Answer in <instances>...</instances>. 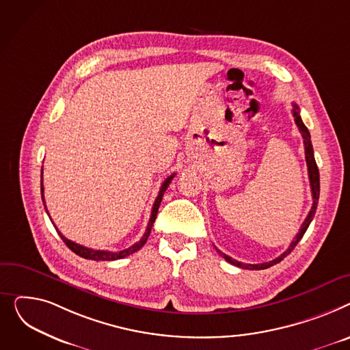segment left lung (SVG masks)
Masks as SVG:
<instances>
[{
    "instance_id": "8db88e82",
    "label": "left lung",
    "mask_w": 350,
    "mask_h": 350,
    "mask_svg": "<svg viewBox=\"0 0 350 350\" xmlns=\"http://www.w3.org/2000/svg\"><path fill=\"white\" fill-rule=\"evenodd\" d=\"M293 116H294V120H295V124L304 138V147H305V159H306V165H308V176H310V182H311V191H312V199H314V203H312V208L310 211V213H308L306 219L304 220L301 229L298 232V234L295 236V239L291 241L290 247L286 249L280 257L269 261V262H261V264H245V262H241V261H237L229 256L223 254L220 250H217V253L226 260L229 261L230 264L236 265V267H240V269H245V270H265L269 269V267L280 262L281 260H284V257L288 256L294 249L295 245L298 244V241L302 239V236L305 234L308 226L311 224L314 216H315V212H317V206H318V199H319V171H318V167H317V162H315V157H314V148H312V142H311V134L310 131H308V129L305 127V124L301 120V116H299V107L295 105V103H293Z\"/></svg>"
}]
</instances>
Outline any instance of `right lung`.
<instances>
[{
  "label": "right lung",
  "instance_id": "add662e5",
  "mask_svg": "<svg viewBox=\"0 0 350 350\" xmlns=\"http://www.w3.org/2000/svg\"><path fill=\"white\" fill-rule=\"evenodd\" d=\"M42 171H44V168H42ZM42 176V175H40ZM174 176H175V174H172L171 176H168L165 180H163V183L161 185V189H159V193H158V196H157V199H155V202H154V206H152V211H151V217H150V221H148V226H147V229H146V233H144V236L137 241V243H134L131 247H129V249H124V250H121V252H106V250H93V249H89V247H85V245H80V244H77V243H75V241H72V240H68L64 234H62L59 230H57V228L55 226V229H56V232L59 233V236H60V239L65 241V244L68 245V247L73 252V253H76L77 256H80V257H83V258H88V260H94V261H113V260H120V258H124V257H127V256H130V254H133V253H135V252H138L144 244L147 243V240H148V236H150V233H151V229H152V224H154V221H155V219H157V213H158V208H159V204H161V200H162V196H163V192L167 191V188L170 187V183H171V180L174 179ZM40 193H42V202H44V204H45V199H44V182L40 180ZM45 211H46V206H45ZM46 213H48V211H46ZM48 216H49V213H48ZM52 220V219H51ZM53 223V221H52Z\"/></svg>",
  "mask_w": 350,
  "mask_h": 350
}]
</instances>
